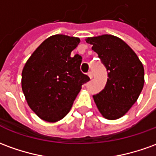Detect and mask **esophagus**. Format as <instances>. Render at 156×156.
I'll use <instances>...</instances> for the list:
<instances>
[{"mask_svg": "<svg viewBox=\"0 0 156 156\" xmlns=\"http://www.w3.org/2000/svg\"><path fill=\"white\" fill-rule=\"evenodd\" d=\"M88 76L89 77V78H93V73H92V72H89V73H88Z\"/></svg>", "mask_w": 156, "mask_h": 156, "instance_id": "esophagus-1", "label": "esophagus"}]
</instances>
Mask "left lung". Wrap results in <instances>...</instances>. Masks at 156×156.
<instances>
[{
    "label": "left lung",
    "instance_id": "1",
    "mask_svg": "<svg viewBox=\"0 0 156 156\" xmlns=\"http://www.w3.org/2000/svg\"><path fill=\"white\" fill-rule=\"evenodd\" d=\"M86 42L108 71L104 89L93 95L97 108L108 120L121 118L137 101L144 83V69L133 49L112 34L88 37Z\"/></svg>",
    "mask_w": 156,
    "mask_h": 156
}]
</instances>
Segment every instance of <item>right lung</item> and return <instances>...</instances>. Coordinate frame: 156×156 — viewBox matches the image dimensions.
<instances>
[{"label":"right lung","instance_id":"1","mask_svg":"<svg viewBox=\"0 0 156 156\" xmlns=\"http://www.w3.org/2000/svg\"><path fill=\"white\" fill-rule=\"evenodd\" d=\"M80 43L78 37L55 34L44 40L33 52L22 72V89L30 109L48 122L67 116L89 80L80 71L82 57H71Z\"/></svg>","mask_w":156,"mask_h":156}]
</instances>
